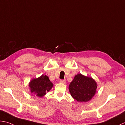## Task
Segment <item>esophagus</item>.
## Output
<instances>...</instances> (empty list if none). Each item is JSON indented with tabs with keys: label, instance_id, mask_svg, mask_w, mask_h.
<instances>
[{
	"label": "esophagus",
	"instance_id": "1",
	"mask_svg": "<svg viewBox=\"0 0 125 125\" xmlns=\"http://www.w3.org/2000/svg\"><path fill=\"white\" fill-rule=\"evenodd\" d=\"M60 82L61 83H63V84H65L66 83V81L64 79H61L60 80Z\"/></svg>",
	"mask_w": 125,
	"mask_h": 125
}]
</instances>
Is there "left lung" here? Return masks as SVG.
Returning <instances> with one entry per match:
<instances>
[{"label":"left lung","instance_id":"left-lung-1","mask_svg":"<svg viewBox=\"0 0 125 125\" xmlns=\"http://www.w3.org/2000/svg\"><path fill=\"white\" fill-rule=\"evenodd\" d=\"M97 83L91 77L82 74L75 76L69 85V91L72 97L78 102H88L95 95Z\"/></svg>","mask_w":125,"mask_h":125}]
</instances>
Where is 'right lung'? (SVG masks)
I'll use <instances>...</instances> for the list:
<instances>
[{"label": "right lung", "instance_id": "1", "mask_svg": "<svg viewBox=\"0 0 125 125\" xmlns=\"http://www.w3.org/2000/svg\"><path fill=\"white\" fill-rule=\"evenodd\" d=\"M53 84L46 75H42L38 78L33 79L29 83L31 93L35 94L38 97H42L53 87Z\"/></svg>", "mask_w": 125, "mask_h": 125}]
</instances>
